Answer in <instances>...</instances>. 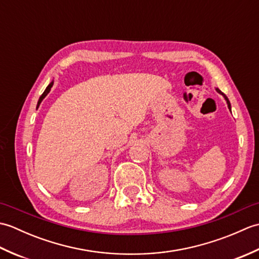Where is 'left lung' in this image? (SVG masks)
<instances>
[{"label":"left lung","mask_w":259,"mask_h":259,"mask_svg":"<svg viewBox=\"0 0 259 259\" xmlns=\"http://www.w3.org/2000/svg\"><path fill=\"white\" fill-rule=\"evenodd\" d=\"M216 91H217L218 93H221V95H222V96H223V97L225 98V100H226V101H227V104H228V109H229V110H230V109H232V107H230V102H229V100H228V98L226 97V95H224V93H223V92H222L221 90H219V89H218V88H216Z\"/></svg>","instance_id":"1"}]
</instances>
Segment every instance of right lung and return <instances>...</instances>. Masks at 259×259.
I'll use <instances>...</instances> for the list:
<instances>
[{"label": "right lung", "instance_id": "1", "mask_svg": "<svg viewBox=\"0 0 259 259\" xmlns=\"http://www.w3.org/2000/svg\"><path fill=\"white\" fill-rule=\"evenodd\" d=\"M52 85H53V81L51 82V83L50 84H49L48 87H47V89L45 90V92H43L42 93V96L40 97V99H38V101H37V104H36V109L38 108V106H40V103L42 102V100H43V99H45L47 96H48V93L49 92H50V90H51V88H52Z\"/></svg>", "mask_w": 259, "mask_h": 259}]
</instances>
